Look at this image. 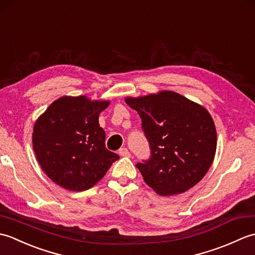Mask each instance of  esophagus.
<instances>
[{
  "mask_svg": "<svg viewBox=\"0 0 255 255\" xmlns=\"http://www.w3.org/2000/svg\"><path fill=\"white\" fill-rule=\"evenodd\" d=\"M118 153L122 156H130V152H129V150L127 148H121L118 151Z\"/></svg>",
  "mask_w": 255,
  "mask_h": 255,
  "instance_id": "34e87169",
  "label": "esophagus"
}]
</instances>
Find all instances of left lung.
<instances>
[{"label":"left lung","instance_id":"1","mask_svg":"<svg viewBox=\"0 0 255 255\" xmlns=\"http://www.w3.org/2000/svg\"><path fill=\"white\" fill-rule=\"evenodd\" d=\"M142 121L151 156L136 166L161 195L181 194L202 180L213 163L217 132L205 107L172 91L126 97Z\"/></svg>","mask_w":255,"mask_h":255}]
</instances>
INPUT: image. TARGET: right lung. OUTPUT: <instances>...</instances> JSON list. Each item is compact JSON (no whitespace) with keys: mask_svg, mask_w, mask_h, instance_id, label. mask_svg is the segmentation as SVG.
Returning a JSON list of instances; mask_svg holds the SVG:
<instances>
[{"mask_svg":"<svg viewBox=\"0 0 255 255\" xmlns=\"http://www.w3.org/2000/svg\"><path fill=\"white\" fill-rule=\"evenodd\" d=\"M110 101L62 96L37 119L32 148L42 171L57 185L82 192L102 180L119 155L105 147L101 112Z\"/></svg>","mask_w":255,"mask_h":255,"instance_id":"obj_1","label":"right lung"}]
</instances>
